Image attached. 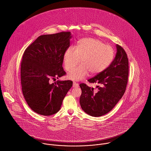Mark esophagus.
I'll list each match as a JSON object with an SVG mask.
<instances>
[{
	"mask_svg": "<svg viewBox=\"0 0 151 151\" xmlns=\"http://www.w3.org/2000/svg\"><path fill=\"white\" fill-rule=\"evenodd\" d=\"M78 86H79L78 83H77L75 82H73V88H78Z\"/></svg>",
	"mask_w": 151,
	"mask_h": 151,
	"instance_id": "esophagus-1",
	"label": "esophagus"
}]
</instances>
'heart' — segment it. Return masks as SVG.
Wrapping results in <instances>:
<instances>
[{
	"label": "heart",
	"mask_w": 151,
	"mask_h": 151,
	"mask_svg": "<svg viewBox=\"0 0 151 151\" xmlns=\"http://www.w3.org/2000/svg\"><path fill=\"white\" fill-rule=\"evenodd\" d=\"M113 49L102 42L91 37L81 39L75 49L68 48L63 56V63L67 71H69L79 62L81 64L70 70L68 79L79 81L85 78L89 72L91 75L98 74L106 69L113 60Z\"/></svg>",
	"instance_id": "heart-1"
}]
</instances>
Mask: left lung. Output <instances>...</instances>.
Listing matches in <instances>:
<instances>
[{
    "instance_id": "8db88e82",
    "label": "left lung",
    "mask_w": 151,
    "mask_h": 151,
    "mask_svg": "<svg viewBox=\"0 0 151 151\" xmlns=\"http://www.w3.org/2000/svg\"><path fill=\"white\" fill-rule=\"evenodd\" d=\"M115 59L106 69L88 81L97 83V92L85 83L79 85L82 94L80 105L87 114L98 117L109 112L123 96L128 82L129 64L125 50L116 45Z\"/></svg>"
}]
</instances>
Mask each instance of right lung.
<instances>
[{
	"instance_id": "add662e5",
	"label": "right lung",
	"mask_w": 151,
	"mask_h": 151,
	"mask_svg": "<svg viewBox=\"0 0 151 151\" xmlns=\"http://www.w3.org/2000/svg\"><path fill=\"white\" fill-rule=\"evenodd\" d=\"M72 37L70 32L41 35L23 53L20 68L22 92L29 106L38 114L50 116L57 113L72 86L71 81L49 82L51 78L58 79L66 74L63 56Z\"/></svg>"
}]
</instances>
